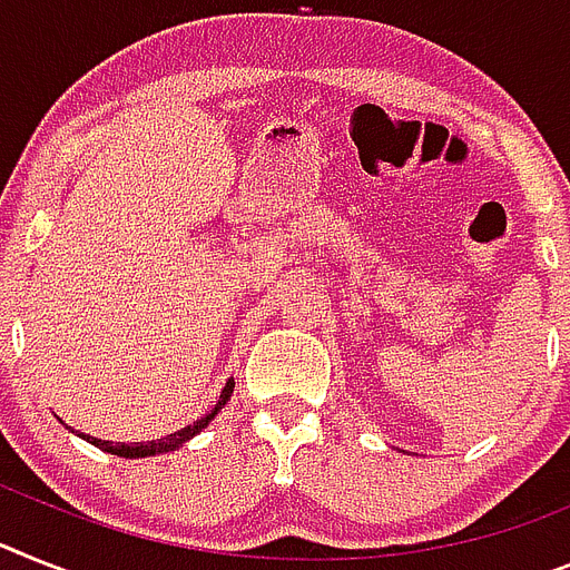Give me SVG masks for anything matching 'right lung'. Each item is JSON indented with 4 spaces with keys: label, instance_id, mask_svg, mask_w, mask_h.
<instances>
[{
    "label": "right lung",
    "instance_id": "obj_1",
    "mask_svg": "<svg viewBox=\"0 0 570 570\" xmlns=\"http://www.w3.org/2000/svg\"><path fill=\"white\" fill-rule=\"evenodd\" d=\"M232 391H234V380L226 382V389H223V394H219V403L214 405L208 414H205L203 420H196L194 425H185V429H179V432L167 434V438L161 440H147V443H109V440H98V438H89V434H80L83 440H89L92 446L104 449V452H112V455L118 458H147V455H159V452H174V449H179L181 443H188L194 434H199L205 429V425L212 423L214 414H217L223 405L232 400Z\"/></svg>",
    "mask_w": 570,
    "mask_h": 570
}]
</instances>
